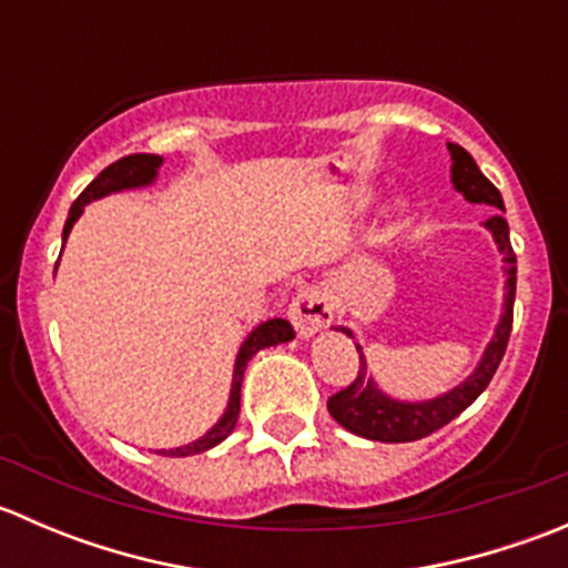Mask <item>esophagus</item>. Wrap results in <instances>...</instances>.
I'll use <instances>...</instances> for the list:
<instances>
[{
    "mask_svg": "<svg viewBox=\"0 0 568 568\" xmlns=\"http://www.w3.org/2000/svg\"><path fill=\"white\" fill-rule=\"evenodd\" d=\"M291 324L296 326L300 337H313L332 321V302L316 285H307L294 296L288 307Z\"/></svg>",
    "mask_w": 568,
    "mask_h": 568,
    "instance_id": "1",
    "label": "esophagus"
}]
</instances>
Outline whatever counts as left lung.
Instances as JSON below:
<instances>
[{
    "label": "left lung",
    "mask_w": 568,
    "mask_h": 568,
    "mask_svg": "<svg viewBox=\"0 0 568 568\" xmlns=\"http://www.w3.org/2000/svg\"><path fill=\"white\" fill-rule=\"evenodd\" d=\"M450 159H454V168H450V181H454L456 192L464 194L467 203H484L491 205L497 211H506L503 205L500 192H497L495 183L489 181L478 170L475 159L464 151L462 145L448 142ZM486 227L495 236L497 247L503 252V263H506V305H503L500 324H497L495 337L486 346L484 357H480L478 368L469 379H464L459 387H454L450 393L439 395L432 400H395L390 395H385L376 387V382L371 379L368 363H365V354L357 343L359 354V371L354 374L352 385H346L343 390H337L326 400V409L329 415L341 423L346 432L357 434V437L376 439V443H415V439L428 437L437 428L448 426L454 417H459L480 393L486 390V385L495 376L497 365H500L503 354H506L508 337H511V324H514V294H517V255H514L511 239H508V222L503 216H489ZM341 332H346L348 337L352 329L341 326Z\"/></svg>",
    "instance_id": "8db88e82"
}]
</instances>
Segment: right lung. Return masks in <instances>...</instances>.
Instances as JSON below:
<instances>
[{
    "instance_id": "add662e5",
    "label": "right lung",
    "mask_w": 568,
    "mask_h": 568,
    "mask_svg": "<svg viewBox=\"0 0 568 568\" xmlns=\"http://www.w3.org/2000/svg\"><path fill=\"white\" fill-rule=\"evenodd\" d=\"M159 168H162V156H156V153H131V156L118 159V162L109 164L106 170H101L99 178H93V181L88 183V189H84V192L73 200L71 211H68L65 227H62V239H68L73 222L82 216L84 205H88L90 200H99V197H104V194H112V192H123V189L148 186V183H153V178H156ZM288 341H294V326H291L285 318L263 321L261 326H255V329L247 335V341L242 343V348H239L236 368H233L231 400H227V409H225V415L220 417V423H216L209 434H203V437L194 439V443L183 445V448L156 450V454L194 456V454H203V450H211L214 445H220L222 439H227V434L236 428L239 409H242V382H244V371H247V363L255 357L257 352H261V348L277 346V343H288Z\"/></svg>"
}]
</instances>
